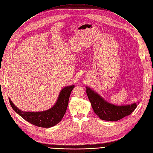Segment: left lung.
Instances as JSON below:
<instances>
[{"instance_id": "8db88e82", "label": "left lung", "mask_w": 153, "mask_h": 153, "mask_svg": "<svg viewBox=\"0 0 153 153\" xmlns=\"http://www.w3.org/2000/svg\"><path fill=\"white\" fill-rule=\"evenodd\" d=\"M86 93L93 110L102 120L108 121L120 120L126 116L130 115L137 107L136 103L126 105H115L109 103L89 88H86Z\"/></svg>"}]
</instances>
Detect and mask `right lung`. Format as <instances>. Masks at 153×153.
<instances>
[{
	"label": "right lung",
	"instance_id": "obj_1",
	"mask_svg": "<svg viewBox=\"0 0 153 153\" xmlns=\"http://www.w3.org/2000/svg\"><path fill=\"white\" fill-rule=\"evenodd\" d=\"M74 85L62 89L56 104L52 108L42 112H24L19 109L9 99L11 107L25 121L41 128H51L61 121L67 109L69 99Z\"/></svg>",
	"mask_w": 153,
	"mask_h": 153
}]
</instances>
